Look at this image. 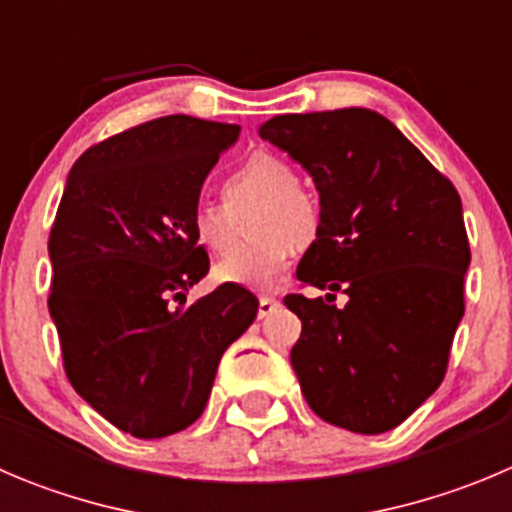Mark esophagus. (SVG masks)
<instances>
[{
    "instance_id": "obj_1",
    "label": "esophagus",
    "mask_w": 512,
    "mask_h": 512,
    "mask_svg": "<svg viewBox=\"0 0 512 512\" xmlns=\"http://www.w3.org/2000/svg\"><path fill=\"white\" fill-rule=\"evenodd\" d=\"M279 301L274 299V296H261L259 299V319H266V316L274 314L276 309H279Z\"/></svg>"
}]
</instances>
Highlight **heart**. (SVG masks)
<instances>
[{
    "label": "heart",
    "mask_w": 512,
    "mask_h": 512,
    "mask_svg": "<svg viewBox=\"0 0 512 512\" xmlns=\"http://www.w3.org/2000/svg\"><path fill=\"white\" fill-rule=\"evenodd\" d=\"M223 203H198L191 213V236L211 256H228L243 236L246 248L216 266V281L253 291H274L284 281L291 248L304 251L319 236V206L299 186V173L276 153H253L226 175Z\"/></svg>",
    "instance_id": "obj_1"
}]
</instances>
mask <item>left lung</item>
I'll list each match as a JSON object with an SVG mask.
<instances>
[{
	"instance_id": "1",
	"label": "left lung",
	"mask_w": 512,
	"mask_h": 512,
	"mask_svg": "<svg viewBox=\"0 0 512 512\" xmlns=\"http://www.w3.org/2000/svg\"><path fill=\"white\" fill-rule=\"evenodd\" d=\"M259 135L319 191V236L296 276L332 294L284 304L301 319L291 367L321 420L359 435L402 425L440 387L470 266L455 186L367 107L276 115ZM334 290L350 296L339 310Z\"/></svg>"
}]
</instances>
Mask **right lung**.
Listing matches in <instances>:
<instances>
[{
	"label": "right lung",
	"instance_id": "add662e5",
	"mask_svg": "<svg viewBox=\"0 0 512 512\" xmlns=\"http://www.w3.org/2000/svg\"><path fill=\"white\" fill-rule=\"evenodd\" d=\"M238 133L168 115L92 145L67 175L47 246L65 372L97 415L140 440L201 417L223 352L259 314L243 286L186 304L208 274L188 221Z\"/></svg>",
	"mask_w": 512,
	"mask_h": 512
}]
</instances>
